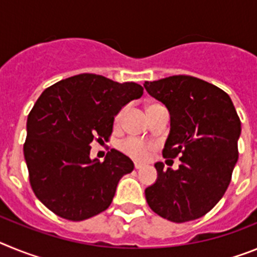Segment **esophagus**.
<instances>
[{
    "label": "esophagus",
    "instance_id": "1",
    "mask_svg": "<svg viewBox=\"0 0 257 257\" xmlns=\"http://www.w3.org/2000/svg\"><path fill=\"white\" fill-rule=\"evenodd\" d=\"M143 167H144V165H143V163L135 162V170H142Z\"/></svg>",
    "mask_w": 257,
    "mask_h": 257
}]
</instances>
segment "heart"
<instances>
[{"mask_svg":"<svg viewBox=\"0 0 257 257\" xmlns=\"http://www.w3.org/2000/svg\"><path fill=\"white\" fill-rule=\"evenodd\" d=\"M153 105H156V104H151L148 108H151V106ZM122 115H123V109L119 110V112L117 113V115H115V124H118L121 122ZM154 148H156V145H154L153 143L144 142V140L134 138V136L127 138V139L122 140V142L119 143V149H121L124 154H127V156H130L131 158L138 161H145L147 158H149V156H151L152 151H153Z\"/></svg>","mask_w":257,"mask_h":257,"instance_id":"obj_1","label":"heart"}]
</instances>
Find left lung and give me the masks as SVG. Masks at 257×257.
Masks as SVG:
<instances>
[{
	"mask_svg": "<svg viewBox=\"0 0 257 257\" xmlns=\"http://www.w3.org/2000/svg\"><path fill=\"white\" fill-rule=\"evenodd\" d=\"M171 115L162 154L180 157L174 171L157 162V181L145 189L149 207L163 219L185 222L205 216L222 198L238 161L240 119L221 88L192 76L145 82Z\"/></svg>",
	"mask_w": 257,
	"mask_h": 257,
	"instance_id": "obj_1",
	"label": "left lung"
}]
</instances>
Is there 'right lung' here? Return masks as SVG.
<instances>
[{"label":"right lung","mask_w":257,"mask_h":257,"mask_svg":"<svg viewBox=\"0 0 257 257\" xmlns=\"http://www.w3.org/2000/svg\"><path fill=\"white\" fill-rule=\"evenodd\" d=\"M144 88L82 73L47 87L27 119L24 158L29 183L50 211L82 221L110 206L119 179L133 161L110 149L104 162L90 160V144L108 142L114 115Z\"/></svg>","instance_id":"obj_1"}]
</instances>
